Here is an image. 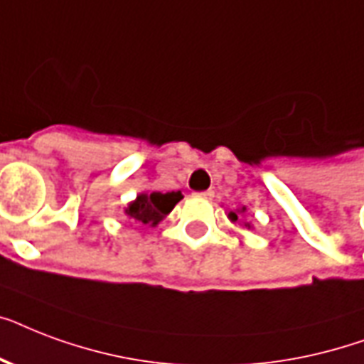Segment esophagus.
Segmentation results:
<instances>
[{
	"label": "esophagus",
	"instance_id": "34e87169",
	"mask_svg": "<svg viewBox=\"0 0 364 364\" xmlns=\"http://www.w3.org/2000/svg\"><path fill=\"white\" fill-rule=\"evenodd\" d=\"M194 196H196V198L211 200V198H213V196H215V193H213V191H202V193H194Z\"/></svg>",
	"mask_w": 364,
	"mask_h": 364
}]
</instances>
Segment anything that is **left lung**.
Returning a JSON list of instances; mask_svg holds the SVG:
<instances>
[{"label": "left lung", "mask_w": 364, "mask_h": 364, "mask_svg": "<svg viewBox=\"0 0 364 364\" xmlns=\"http://www.w3.org/2000/svg\"><path fill=\"white\" fill-rule=\"evenodd\" d=\"M243 210H245V208H243ZM230 219H232V221H238V215H236V213H234V211H232V213H230ZM245 227H249L247 223H245Z\"/></svg>", "instance_id": "left-lung-1"}]
</instances>
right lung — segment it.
<instances>
[{
    "label": "right lung",
    "instance_id": "add662e5",
    "mask_svg": "<svg viewBox=\"0 0 364 364\" xmlns=\"http://www.w3.org/2000/svg\"><path fill=\"white\" fill-rule=\"evenodd\" d=\"M181 198V193L139 194V196L126 208V215L130 217L132 221L154 227V225H159V223L173 210V205H176Z\"/></svg>",
    "mask_w": 364,
    "mask_h": 364
}]
</instances>
